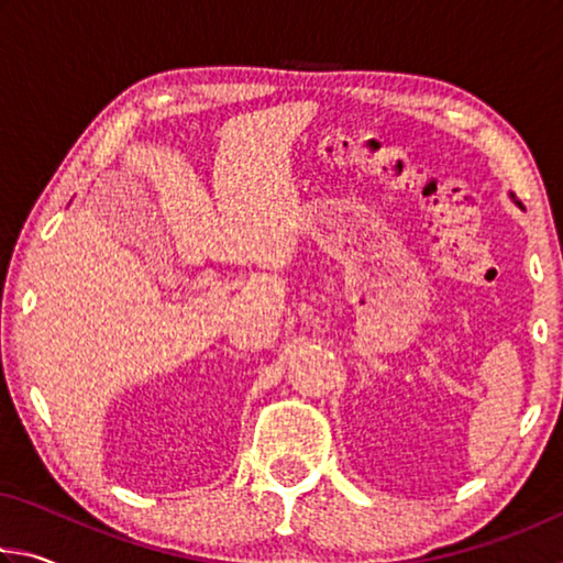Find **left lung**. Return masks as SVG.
Returning a JSON list of instances; mask_svg holds the SVG:
<instances>
[{
    "label": "left lung",
    "mask_w": 563,
    "mask_h": 563,
    "mask_svg": "<svg viewBox=\"0 0 563 563\" xmlns=\"http://www.w3.org/2000/svg\"><path fill=\"white\" fill-rule=\"evenodd\" d=\"M509 198H511V201H514V194H509ZM514 203H517L519 206V201H514ZM521 208V206H519Z\"/></svg>",
    "instance_id": "1"
}]
</instances>
